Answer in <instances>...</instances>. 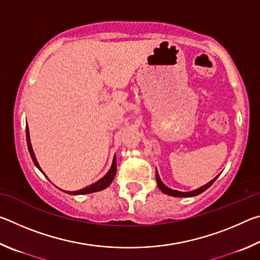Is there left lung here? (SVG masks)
<instances>
[{"label":"left lung","mask_w":260,"mask_h":260,"mask_svg":"<svg viewBox=\"0 0 260 260\" xmlns=\"http://www.w3.org/2000/svg\"><path fill=\"white\" fill-rule=\"evenodd\" d=\"M219 177V175H217L214 179L211 180L210 182H208L206 184H204V186H202L201 188H197L195 189V190H191V191H179V190H174V189H171L169 187H166L164 183H162V181L160 180V177L159 174H158L157 170H156V181H157V186L158 188L160 189V190L166 193V195L169 196H173V197H192V196H196V195H200V193H202L203 191H205L206 189H208L209 187L212 186V183L217 180V178Z\"/></svg>","instance_id":"left-lung-1"}]
</instances>
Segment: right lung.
I'll list each match as a JSON object with an SVG mask.
<instances>
[{
    "label": "right lung",
    "mask_w": 260,
    "mask_h": 260,
    "mask_svg": "<svg viewBox=\"0 0 260 260\" xmlns=\"http://www.w3.org/2000/svg\"><path fill=\"white\" fill-rule=\"evenodd\" d=\"M26 141H27V147H28V151H29V155H30V158H32V160L34 162V165L38 167L39 170L41 171V172L43 173V175H46L45 172H43L42 169L40 167V165H39V162L37 160V157H35L34 155V151H33V148H32V143H30V139H29V129H28V126H26ZM116 172H117V160H116V155L113 156V160H112V165L111 167H110V170L108 171V173L104 175L103 178H101L99 181L94 182L93 184H90V186L88 187H85L80 189V190H76V191H67V190H60L69 193V195H86V193H91V192H96V191H101L103 190V189L108 188L110 184H111V182L113 181L114 177H116ZM47 177V175H46ZM48 179V177H47ZM49 180V179H48ZM50 181V180H49Z\"/></svg>",
    "instance_id": "1"
}]
</instances>
